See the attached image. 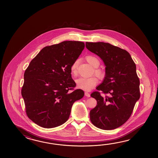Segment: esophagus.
<instances>
[{
	"label": "esophagus",
	"mask_w": 158,
	"mask_h": 158,
	"mask_svg": "<svg viewBox=\"0 0 158 158\" xmlns=\"http://www.w3.org/2000/svg\"><path fill=\"white\" fill-rule=\"evenodd\" d=\"M85 96H86L87 97H90V93H89L88 92H85Z\"/></svg>",
	"instance_id": "1"
}]
</instances>
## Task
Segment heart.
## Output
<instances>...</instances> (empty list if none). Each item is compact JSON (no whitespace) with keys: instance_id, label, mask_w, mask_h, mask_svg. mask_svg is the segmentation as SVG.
<instances>
[{"instance_id":"obj_1","label":"heart","mask_w":158,"mask_h":158,"mask_svg":"<svg viewBox=\"0 0 158 158\" xmlns=\"http://www.w3.org/2000/svg\"><path fill=\"white\" fill-rule=\"evenodd\" d=\"M86 59L87 62L92 65L93 67L97 68L99 66L100 64L98 58L95 57L94 56L89 55L86 57ZM78 64V60H76L74 61L73 64L71 65V73L73 76H76L78 74L77 65ZM95 74L98 76L101 75V71L99 69H95ZM77 87L84 90L90 91L98 84V80L97 78L95 76L91 77L85 78L80 77L78 78L76 81Z\"/></svg>"}]
</instances>
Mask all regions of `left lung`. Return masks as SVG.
<instances>
[{
  "label": "left lung",
  "mask_w": 158,
  "mask_h": 158,
  "mask_svg": "<svg viewBox=\"0 0 158 158\" xmlns=\"http://www.w3.org/2000/svg\"><path fill=\"white\" fill-rule=\"evenodd\" d=\"M86 47L103 61L105 77L91 97L97 105L90 112L91 122L96 127L112 130L124 124L131 116L140 98L139 80L136 65L125 50L108 43L86 42Z\"/></svg>",
  "instance_id": "left-lung-1"
}]
</instances>
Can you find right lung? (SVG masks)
<instances>
[{
    "instance_id": "add662e5",
    "label": "right lung",
    "mask_w": 158,
    "mask_h": 158,
    "mask_svg": "<svg viewBox=\"0 0 158 158\" xmlns=\"http://www.w3.org/2000/svg\"><path fill=\"white\" fill-rule=\"evenodd\" d=\"M84 48L82 42L64 41L44 47L30 61L21 95L27 116L36 124L44 128L63 124L74 102L84 97V91L73 90L70 68Z\"/></svg>"
}]
</instances>
